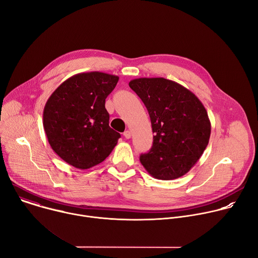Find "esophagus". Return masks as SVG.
I'll return each mask as SVG.
<instances>
[{
    "mask_svg": "<svg viewBox=\"0 0 258 258\" xmlns=\"http://www.w3.org/2000/svg\"><path fill=\"white\" fill-rule=\"evenodd\" d=\"M123 136H124L125 139H131V137H132V132L127 130V131H125V132L123 133Z\"/></svg>",
    "mask_w": 258,
    "mask_h": 258,
    "instance_id": "esophagus-1",
    "label": "esophagus"
}]
</instances>
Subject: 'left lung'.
Masks as SVG:
<instances>
[{"instance_id": "left-lung-1", "label": "left lung", "mask_w": 258, "mask_h": 258, "mask_svg": "<svg viewBox=\"0 0 258 258\" xmlns=\"http://www.w3.org/2000/svg\"><path fill=\"white\" fill-rule=\"evenodd\" d=\"M148 110L153 146L140 161L157 179L186 174L202 156L209 142L211 124L201 101L181 85L163 78H141L130 82Z\"/></svg>"}]
</instances>
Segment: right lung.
Listing matches in <instances>:
<instances>
[{
    "mask_svg": "<svg viewBox=\"0 0 258 258\" xmlns=\"http://www.w3.org/2000/svg\"><path fill=\"white\" fill-rule=\"evenodd\" d=\"M119 78L92 71L63 82L48 99L43 124L50 146L65 162L91 168L112 152L120 134L109 126L105 99Z\"/></svg>",
    "mask_w": 258,
    "mask_h": 258,
    "instance_id": "right-lung-1",
    "label": "right lung"
}]
</instances>
